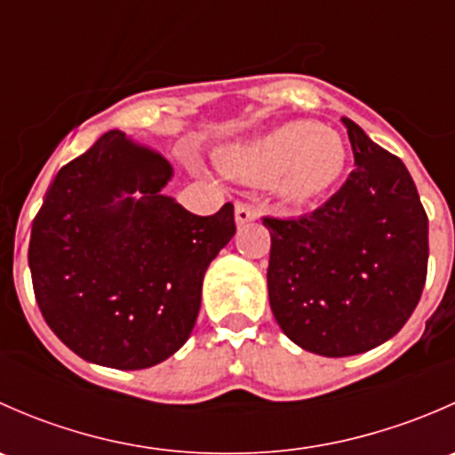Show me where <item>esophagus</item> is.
I'll list each match as a JSON object with an SVG mask.
<instances>
[{
    "label": "esophagus",
    "mask_w": 455,
    "mask_h": 455,
    "mask_svg": "<svg viewBox=\"0 0 455 455\" xmlns=\"http://www.w3.org/2000/svg\"><path fill=\"white\" fill-rule=\"evenodd\" d=\"M255 218H257L255 209H251V206L244 204V202H237V204H235V222H237V227H244V224L253 222Z\"/></svg>",
    "instance_id": "obj_1"
}]
</instances>
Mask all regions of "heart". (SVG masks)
<instances>
[{
    "instance_id": "b5f03b06",
    "label": "heart",
    "mask_w": 455,
    "mask_h": 455,
    "mask_svg": "<svg viewBox=\"0 0 455 455\" xmlns=\"http://www.w3.org/2000/svg\"><path fill=\"white\" fill-rule=\"evenodd\" d=\"M341 136L308 121L273 127L257 139L228 147L220 167L242 180L273 182L286 200L304 204L328 194L346 172Z\"/></svg>"
}]
</instances>
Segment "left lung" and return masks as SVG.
Listing matches in <instances>:
<instances>
[{"mask_svg":"<svg viewBox=\"0 0 455 455\" xmlns=\"http://www.w3.org/2000/svg\"><path fill=\"white\" fill-rule=\"evenodd\" d=\"M355 172L301 218H264L270 310L292 343L352 356L392 339L427 279V213L401 158L343 118Z\"/></svg>","mask_w":455,"mask_h":455,"instance_id":"1","label":"left lung"}]
</instances>
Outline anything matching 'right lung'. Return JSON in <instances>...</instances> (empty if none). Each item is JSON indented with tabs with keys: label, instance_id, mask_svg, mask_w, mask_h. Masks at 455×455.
Masks as SVG:
<instances>
[{
	"label": "right lung",
	"instance_id": "right-lung-1",
	"mask_svg": "<svg viewBox=\"0 0 455 455\" xmlns=\"http://www.w3.org/2000/svg\"><path fill=\"white\" fill-rule=\"evenodd\" d=\"M172 176L163 156L112 130L59 169L32 220L36 304L90 363L142 370L180 350L206 268L235 235L231 202L189 213L163 194Z\"/></svg>",
	"mask_w": 455,
	"mask_h": 455
}]
</instances>
